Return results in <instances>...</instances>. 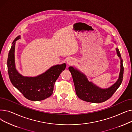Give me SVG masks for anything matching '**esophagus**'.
Returning <instances> with one entry per match:
<instances>
[{
  "label": "esophagus",
  "mask_w": 132,
  "mask_h": 132,
  "mask_svg": "<svg viewBox=\"0 0 132 132\" xmlns=\"http://www.w3.org/2000/svg\"><path fill=\"white\" fill-rule=\"evenodd\" d=\"M67 64H68L69 65H71L74 64V61L73 60H72V59H68L67 61Z\"/></svg>",
  "instance_id": "34e87169"
}]
</instances>
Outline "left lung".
<instances>
[{
    "mask_svg": "<svg viewBox=\"0 0 132 132\" xmlns=\"http://www.w3.org/2000/svg\"><path fill=\"white\" fill-rule=\"evenodd\" d=\"M117 53L120 58V72L119 79L111 87L103 89L94 85L92 82L88 81L86 76L73 67H69L68 70L71 73L75 89V92L78 97L86 102L98 103L109 100L113 95L121 84L123 79V66L121 54L118 48Z\"/></svg>",
    "mask_w": 132,
    "mask_h": 132,
    "instance_id": "1",
    "label": "left lung"
}]
</instances>
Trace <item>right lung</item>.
Instances as JSON below:
<instances>
[{
	"instance_id": "right-lung-1",
	"label": "right lung",
	"mask_w": 132,
	"mask_h": 132,
	"mask_svg": "<svg viewBox=\"0 0 132 132\" xmlns=\"http://www.w3.org/2000/svg\"><path fill=\"white\" fill-rule=\"evenodd\" d=\"M20 38L19 36L13 40L8 55L7 69L10 81L27 99L32 101L45 100L53 94L54 83L60 73L64 71L66 64L52 66L36 77H23L18 73L15 66V44Z\"/></svg>"
}]
</instances>
